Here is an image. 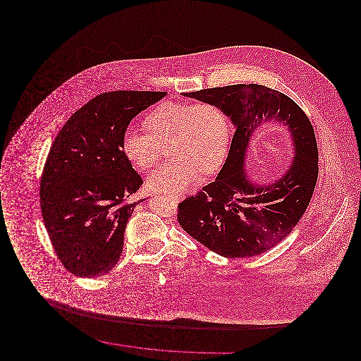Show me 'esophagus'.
I'll use <instances>...</instances> for the list:
<instances>
[{"label": "esophagus", "mask_w": 361, "mask_h": 361, "mask_svg": "<svg viewBox=\"0 0 361 361\" xmlns=\"http://www.w3.org/2000/svg\"><path fill=\"white\" fill-rule=\"evenodd\" d=\"M174 197H177V199H184V195H174Z\"/></svg>", "instance_id": "34e87169"}]
</instances>
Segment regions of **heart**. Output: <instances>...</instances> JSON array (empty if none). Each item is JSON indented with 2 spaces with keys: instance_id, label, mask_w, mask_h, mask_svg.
<instances>
[{
  "instance_id": "b5f03b06",
  "label": "heart",
  "mask_w": 361,
  "mask_h": 361,
  "mask_svg": "<svg viewBox=\"0 0 361 361\" xmlns=\"http://www.w3.org/2000/svg\"><path fill=\"white\" fill-rule=\"evenodd\" d=\"M149 134L128 130L121 139L123 154L139 171L153 168L169 140L174 159L150 174L147 185L161 192H181L193 185L202 172L216 171L230 143V123L214 103H162L145 119Z\"/></svg>"
}]
</instances>
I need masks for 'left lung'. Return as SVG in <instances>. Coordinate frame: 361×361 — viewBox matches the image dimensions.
<instances>
[{"mask_svg": "<svg viewBox=\"0 0 361 361\" xmlns=\"http://www.w3.org/2000/svg\"><path fill=\"white\" fill-rule=\"evenodd\" d=\"M183 96L219 105L235 133L215 181L178 204V224L224 257H253L269 250L300 221L317 184L318 147L309 118L288 96L257 84L202 89ZM268 125L289 130L294 157L281 178L258 185L244 172V159L250 140Z\"/></svg>", "mask_w": 361, "mask_h": 361, "instance_id": "obj_1", "label": "left lung"}]
</instances>
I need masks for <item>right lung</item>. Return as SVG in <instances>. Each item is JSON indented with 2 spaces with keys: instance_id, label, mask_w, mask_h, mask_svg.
<instances>
[{
  "instance_id": "1",
  "label": "right lung",
  "mask_w": 361,
  "mask_h": 361,
  "mask_svg": "<svg viewBox=\"0 0 361 361\" xmlns=\"http://www.w3.org/2000/svg\"><path fill=\"white\" fill-rule=\"evenodd\" d=\"M166 92L116 90L80 108L52 142L40 180L43 222L56 257L78 277H100L119 261L126 224L143 184L121 139L139 112Z\"/></svg>"
}]
</instances>
